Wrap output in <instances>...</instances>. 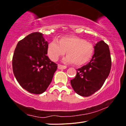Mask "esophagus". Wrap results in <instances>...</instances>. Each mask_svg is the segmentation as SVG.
<instances>
[{
  "label": "esophagus",
  "mask_w": 126,
  "mask_h": 126,
  "mask_svg": "<svg viewBox=\"0 0 126 126\" xmlns=\"http://www.w3.org/2000/svg\"><path fill=\"white\" fill-rule=\"evenodd\" d=\"M66 66H64V65H58V69H66Z\"/></svg>",
  "instance_id": "esophagus-1"
}]
</instances>
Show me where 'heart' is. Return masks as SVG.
Here are the masks:
<instances>
[{
  "label": "heart",
  "mask_w": 126,
  "mask_h": 126,
  "mask_svg": "<svg viewBox=\"0 0 126 126\" xmlns=\"http://www.w3.org/2000/svg\"><path fill=\"white\" fill-rule=\"evenodd\" d=\"M66 51L67 56L63 61L81 66L90 61L93 57L94 45L91 42L77 36H66L61 37L59 40H53L49 44L47 53L51 60L56 61Z\"/></svg>",
  "instance_id": "b5f03b06"
}]
</instances>
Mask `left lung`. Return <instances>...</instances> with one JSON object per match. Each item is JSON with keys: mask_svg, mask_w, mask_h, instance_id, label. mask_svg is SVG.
<instances>
[{"mask_svg": "<svg viewBox=\"0 0 126 126\" xmlns=\"http://www.w3.org/2000/svg\"><path fill=\"white\" fill-rule=\"evenodd\" d=\"M94 48L90 61L76 69V76L70 81L74 92L82 96H89L99 90L110 72L111 59L108 45L101 40Z\"/></svg>", "mask_w": 126, "mask_h": 126, "instance_id": "left-lung-1", "label": "left lung"}]
</instances>
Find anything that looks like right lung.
Segmentation results:
<instances>
[{"instance_id":"right-lung-1","label":"right lung","mask_w":126,"mask_h":126,"mask_svg":"<svg viewBox=\"0 0 126 126\" xmlns=\"http://www.w3.org/2000/svg\"><path fill=\"white\" fill-rule=\"evenodd\" d=\"M48 43L40 32L32 33L18 42L12 59L14 76L31 93L45 92L52 82L57 65L47 56Z\"/></svg>"}]
</instances>
